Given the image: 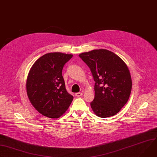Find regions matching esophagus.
I'll return each instance as SVG.
<instances>
[{"instance_id": "esophagus-1", "label": "esophagus", "mask_w": 157, "mask_h": 157, "mask_svg": "<svg viewBox=\"0 0 157 157\" xmlns=\"http://www.w3.org/2000/svg\"><path fill=\"white\" fill-rule=\"evenodd\" d=\"M82 93H76V94H75V96H77V97H80V96H82Z\"/></svg>"}]
</instances>
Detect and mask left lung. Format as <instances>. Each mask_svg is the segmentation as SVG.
<instances>
[{
	"mask_svg": "<svg viewBox=\"0 0 157 157\" xmlns=\"http://www.w3.org/2000/svg\"><path fill=\"white\" fill-rule=\"evenodd\" d=\"M90 68L94 84L91 107L100 118L118 113L129 99L132 81L126 64L113 52L100 49L79 55Z\"/></svg>",
	"mask_w": 157,
	"mask_h": 157,
	"instance_id": "8db88e82",
	"label": "left lung"
}]
</instances>
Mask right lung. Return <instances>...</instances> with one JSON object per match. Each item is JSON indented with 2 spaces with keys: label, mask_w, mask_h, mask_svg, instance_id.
Listing matches in <instances>:
<instances>
[{
  "label": "right lung",
  "mask_w": 157,
  "mask_h": 157,
  "mask_svg": "<svg viewBox=\"0 0 157 157\" xmlns=\"http://www.w3.org/2000/svg\"><path fill=\"white\" fill-rule=\"evenodd\" d=\"M72 54L50 52L33 65L26 82L27 96L41 115L58 118L67 111L73 99L67 93L62 75L64 64Z\"/></svg>",
  "instance_id": "obj_1"
}]
</instances>
